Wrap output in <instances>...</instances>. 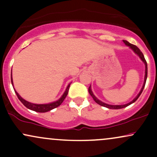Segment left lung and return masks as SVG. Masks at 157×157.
I'll use <instances>...</instances> for the list:
<instances>
[{"mask_svg":"<svg viewBox=\"0 0 157 157\" xmlns=\"http://www.w3.org/2000/svg\"><path fill=\"white\" fill-rule=\"evenodd\" d=\"M123 42L125 43V45H127L128 46H129V47H130L131 48H132L133 51H134V52H135V53L136 54V55H139V57H140V58H141V60H142V61H143V63H145V81H144V84H143V86H142V88L141 91H140V92L139 93V94L137 95V96H136V97H135V98L134 99V100H133L132 101H131V102H129V103L125 104V105H109V104H106V103H105V102H102V101H100V100H99L98 99H97V97H95L94 95V94H93V92H92V91H91V86H89V94H90V95H91V96L92 97V98L94 99V101L96 102L97 104H99V105H100L103 106V107H106V108H108V109H122V108H125V107H127V106H128L129 105H131V104H132L133 102H134L136 101V100H137V99L139 98V97L140 96V94H142V91H143L144 87H145V82H146V80H147V62H146V60H145V57H144L143 54H142V52L141 51H140V48H139L136 46H135V45L131 44H130V43L128 42V41H126V40H123Z\"/></svg>","mask_w":157,"mask_h":157,"instance_id":"1","label":"left lung"}]
</instances>
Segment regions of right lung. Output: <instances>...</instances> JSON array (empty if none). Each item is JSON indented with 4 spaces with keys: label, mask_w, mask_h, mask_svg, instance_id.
Instances as JSON below:
<instances>
[{
    "label": "right lung",
    "mask_w": 157,
    "mask_h": 157,
    "mask_svg": "<svg viewBox=\"0 0 157 157\" xmlns=\"http://www.w3.org/2000/svg\"><path fill=\"white\" fill-rule=\"evenodd\" d=\"M11 81H12V86H13V82H12V77H11ZM69 86H70V85H68L67 89H66V91H65L63 94V96L61 97L58 100H57V101L52 102V103L39 104V105H38V104L31 103V102H29L26 101V100H23L22 97H21L18 94V93H17L15 89H14V90H15L16 94H17V97H18L20 101L22 102V103L25 106H26L27 109L32 110V111H36V112L44 113V112H47V111H51V110L55 109V108L58 107L59 105H61V103L63 102V100H65V98H66V97L67 96L68 92V89H69Z\"/></svg>",
    "instance_id": "1"
}]
</instances>
